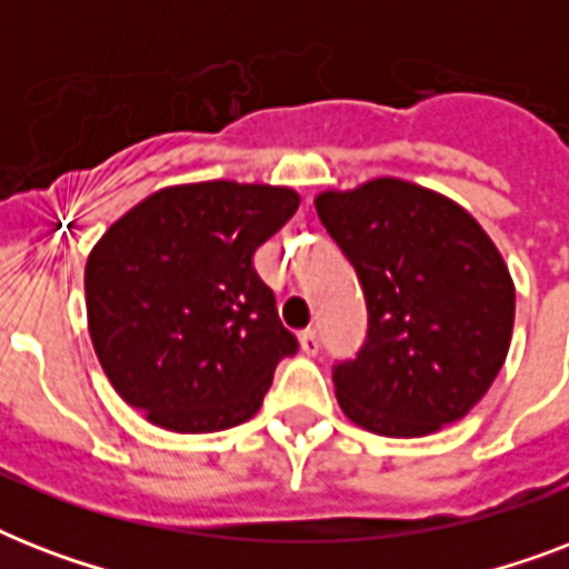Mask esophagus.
I'll use <instances>...</instances> for the list:
<instances>
[{"mask_svg": "<svg viewBox=\"0 0 569 569\" xmlns=\"http://www.w3.org/2000/svg\"><path fill=\"white\" fill-rule=\"evenodd\" d=\"M319 346H321L319 330H316V328L301 330V348H303V355H319Z\"/></svg>", "mask_w": 569, "mask_h": 569, "instance_id": "1", "label": "esophagus"}]
</instances>
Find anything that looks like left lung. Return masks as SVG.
<instances>
[{"instance_id":"8db88e82","label":"left lung","mask_w":569,"mask_h":569,"mask_svg":"<svg viewBox=\"0 0 569 569\" xmlns=\"http://www.w3.org/2000/svg\"><path fill=\"white\" fill-rule=\"evenodd\" d=\"M316 212L369 310L366 346L333 369L342 413L380 437L463 419L511 348L513 280L493 239L451 197L396 177L321 191Z\"/></svg>"}]
</instances>
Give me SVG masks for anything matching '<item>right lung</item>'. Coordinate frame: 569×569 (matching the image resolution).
Wrapping results in <instances>:
<instances>
[{"label":"right lung","mask_w":569,"mask_h":569,"mask_svg":"<svg viewBox=\"0 0 569 569\" xmlns=\"http://www.w3.org/2000/svg\"><path fill=\"white\" fill-rule=\"evenodd\" d=\"M301 203L262 182H186L144 197L84 266L93 351L147 422L212 433L248 422L298 339L253 253Z\"/></svg>","instance_id":"obj_1"}]
</instances>
